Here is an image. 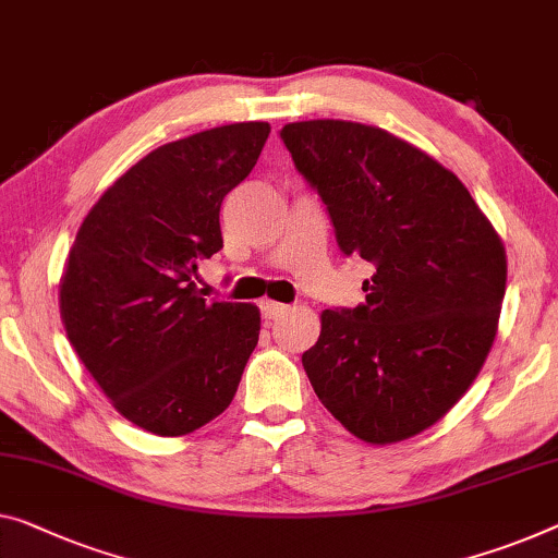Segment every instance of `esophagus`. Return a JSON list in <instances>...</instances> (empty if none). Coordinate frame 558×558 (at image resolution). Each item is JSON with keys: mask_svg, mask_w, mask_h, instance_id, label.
<instances>
[{"mask_svg": "<svg viewBox=\"0 0 558 558\" xmlns=\"http://www.w3.org/2000/svg\"><path fill=\"white\" fill-rule=\"evenodd\" d=\"M286 311H288V305L276 303V301H263V303H260V313H263L265 320H276V318H280V315L286 313Z\"/></svg>", "mask_w": 558, "mask_h": 558, "instance_id": "1", "label": "esophagus"}]
</instances>
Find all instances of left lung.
I'll return each mask as SVG.
<instances>
[{
  "mask_svg": "<svg viewBox=\"0 0 558 558\" xmlns=\"http://www.w3.org/2000/svg\"><path fill=\"white\" fill-rule=\"evenodd\" d=\"M280 140L326 205L345 255L373 263L365 303L323 311L303 368L365 444H396L459 403L492 351L506 251L451 170L405 140L345 120L290 122Z\"/></svg>",
  "mask_w": 558,
  "mask_h": 558,
  "instance_id": "left-lung-1",
  "label": "left lung"
}]
</instances>
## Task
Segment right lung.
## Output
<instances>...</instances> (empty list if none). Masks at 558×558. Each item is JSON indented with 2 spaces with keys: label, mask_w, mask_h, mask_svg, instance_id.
Returning <instances> with one entry per match:
<instances>
[{
  "label": "right lung",
  "mask_w": 558,
  "mask_h": 558,
  "mask_svg": "<svg viewBox=\"0 0 558 558\" xmlns=\"http://www.w3.org/2000/svg\"><path fill=\"white\" fill-rule=\"evenodd\" d=\"M268 135V122H235L153 149L105 190L66 255V338L114 409L155 436L226 411L257 345L260 311L205 301L193 276L222 247V199Z\"/></svg>",
  "instance_id": "right-lung-1"
}]
</instances>
